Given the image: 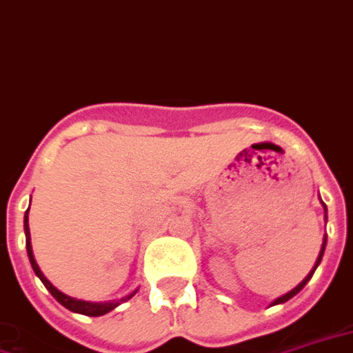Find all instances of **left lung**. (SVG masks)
I'll list each match as a JSON object with an SVG mask.
<instances>
[{
	"label": "left lung",
	"mask_w": 353,
	"mask_h": 353,
	"mask_svg": "<svg viewBox=\"0 0 353 353\" xmlns=\"http://www.w3.org/2000/svg\"><path fill=\"white\" fill-rule=\"evenodd\" d=\"M325 212H327V208H325ZM325 243H327V239H323V246H321L320 256H318V259H316V265H314V269H312V271L308 272V276H307V279L303 280V282H301V284L297 285V288H295V290H292V292H290V293H285L284 297H279V299L274 301V305H279V303H285V301H288V299H292L293 295H297V293H299L301 290H303V288H305V285H307L308 280L312 279V274H314V271H316V267H318V265H320L321 258H323V250H325Z\"/></svg>",
	"instance_id": "obj_1"
}]
</instances>
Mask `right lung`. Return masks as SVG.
Listing matches in <instances>:
<instances>
[{
    "mask_svg": "<svg viewBox=\"0 0 353 353\" xmlns=\"http://www.w3.org/2000/svg\"><path fill=\"white\" fill-rule=\"evenodd\" d=\"M24 231H26V248H28V258H30V263H32L33 271H35V274L39 276L41 282L45 284V288L48 290V292L52 293V297L60 305H63L65 308H69L71 312H79V314H84V316H103V314L110 312L112 308L118 307V303H105V305H97V303H86V301H77V299H71V297H68V295H63L61 292H58L56 288H54L48 280H46V276L41 272L39 265H37V261H35V258H33V252H32V243H30V225H28V212H26L24 216ZM135 293H131V295H128V297H123V299H120V303L122 301H128L131 299Z\"/></svg>",
    "mask_w": 353,
    "mask_h": 353,
    "instance_id": "obj_1",
    "label": "right lung"
}]
</instances>
